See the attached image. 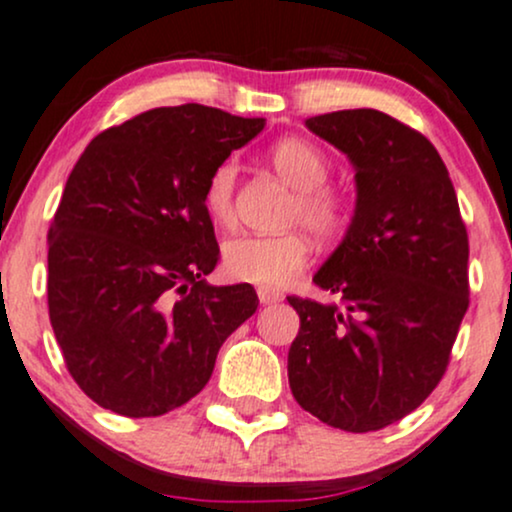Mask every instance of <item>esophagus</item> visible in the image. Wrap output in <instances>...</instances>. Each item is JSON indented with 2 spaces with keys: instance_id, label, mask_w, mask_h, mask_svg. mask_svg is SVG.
<instances>
[{
  "instance_id": "esophagus-1",
  "label": "esophagus",
  "mask_w": 512,
  "mask_h": 512,
  "mask_svg": "<svg viewBox=\"0 0 512 512\" xmlns=\"http://www.w3.org/2000/svg\"><path fill=\"white\" fill-rule=\"evenodd\" d=\"M258 302L261 304H275L283 300V295H280L278 290H273V287H258Z\"/></svg>"
}]
</instances>
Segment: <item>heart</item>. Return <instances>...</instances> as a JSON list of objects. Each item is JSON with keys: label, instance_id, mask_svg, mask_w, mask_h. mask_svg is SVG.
<instances>
[{"label": "heart", "instance_id": "1", "mask_svg": "<svg viewBox=\"0 0 512 512\" xmlns=\"http://www.w3.org/2000/svg\"><path fill=\"white\" fill-rule=\"evenodd\" d=\"M271 162L283 179L297 188L290 208L292 225H307L319 237H336L346 227L348 210L341 193L326 186L329 157L304 137H285L271 149ZM237 164L227 159L205 183V210L217 225H232ZM309 239L302 232L237 234L222 249V266L229 278L256 285H285L304 271Z\"/></svg>", "mask_w": 512, "mask_h": 512}]
</instances>
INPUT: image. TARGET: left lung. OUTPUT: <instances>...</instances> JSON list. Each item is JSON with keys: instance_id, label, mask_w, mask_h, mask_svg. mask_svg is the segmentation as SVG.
Returning a JSON list of instances; mask_svg holds the SVG:
<instances>
[{"instance_id": "obj_1", "label": "left lung", "mask_w": 512, "mask_h": 512, "mask_svg": "<svg viewBox=\"0 0 512 512\" xmlns=\"http://www.w3.org/2000/svg\"><path fill=\"white\" fill-rule=\"evenodd\" d=\"M355 169V212L314 275L338 302L287 297L300 333L287 380L326 426L370 433L438 387L469 307V239L438 149L375 108L304 120Z\"/></svg>"}]
</instances>
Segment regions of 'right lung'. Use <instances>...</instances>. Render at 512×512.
Segmentation results:
<instances>
[{"label":"right lung","mask_w":512,"mask_h":512,"mask_svg":"<svg viewBox=\"0 0 512 512\" xmlns=\"http://www.w3.org/2000/svg\"><path fill=\"white\" fill-rule=\"evenodd\" d=\"M263 125L200 103L152 108L96 135L74 164L48 232V309L67 370L103 409H179L256 312L249 283L203 278L220 258L203 195Z\"/></svg>","instance_id":"1"}]
</instances>
